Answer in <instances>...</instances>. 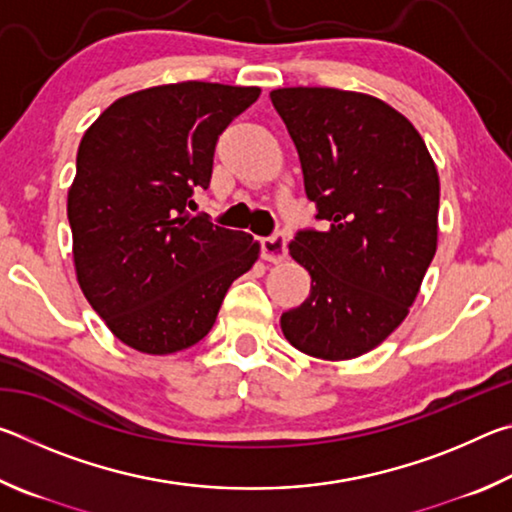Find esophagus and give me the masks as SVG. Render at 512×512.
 Returning <instances> with one entry per match:
<instances>
[{"instance_id": "34e87169", "label": "esophagus", "mask_w": 512, "mask_h": 512, "mask_svg": "<svg viewBox=\"0 0 512 512\" xmlns=\"http://www.w3.org/2000/svg\"><path fill=\"white\" fill-rule=\"evenodd\" d=\"M262 257L271 264L284 262V257H287V239H284V235L277 232V235H273V237H264L262 239Z\"/></svg>"}]
</instances>
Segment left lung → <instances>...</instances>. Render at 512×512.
<instances>
[{"label": "left lung", "instance_id": "8db88e82", "mask_svg": "<svg viewBox=\"0 0 512 512\" xmlns=\"http://www.w3.org/2000/svg\"><path fill=\"white\" fill-rule=\"evenodd\" d=\"M271 101L325 223L289 244L311 291L284 311L282 334L309 357L357 359L409 316L436 255V162L411 121L370 94L280 88Z\"/></svg>", "mask_w": 512, "mask_h": 512}]
</instances>
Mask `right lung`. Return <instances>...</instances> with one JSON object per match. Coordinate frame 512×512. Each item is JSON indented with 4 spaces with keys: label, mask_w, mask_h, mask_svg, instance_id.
<instances>
[{
    "label": "right lung",
    "mask_w": 512,
    "mask_h": 512,
    "mask_svg": "<svg viewBox=\"0 0 512 512\" xmlns=\"http://www.w3.org/2000/svg\"><path fill=\"white\" fill-rule=\"evenodd\" d=\"M259 88L185 81L126 94L85 131L67 192L74 271L112 334L144 354L192 348L210 332L259 241L192 216L225 126Z\"/></svg>",
    "instance_id": "obj_1"
}]
</instances>
